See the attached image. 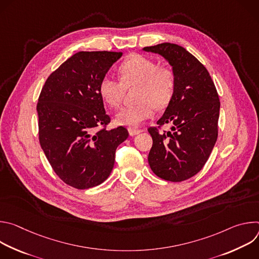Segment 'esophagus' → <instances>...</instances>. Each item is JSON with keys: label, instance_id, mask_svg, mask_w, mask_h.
Returning <instances> with one entry per match:
<instances>
[{"label": "esophagus", "instance_id": "obj_1", "mask_svg": "<svg viewBox=\"0 0 259 259\" xmlns=\"http://www.w3.org/2000/svg\"><path fill=\"white\" fill-rule=\"evenodd\" d=\"M128 131H129L130 135H137V134H139L140 132H142L141 129H136V128H129Z\"/></svg>", "mask_w": 259, "mask_h": 259}]
</instances>
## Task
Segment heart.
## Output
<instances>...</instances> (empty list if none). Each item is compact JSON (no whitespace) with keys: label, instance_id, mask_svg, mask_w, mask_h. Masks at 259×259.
I'll return each instance as SVG.
<instances>
[{"label":"heart","instance_id":"heart-1","mask_svg":"<svg viewBox=\"0 0 259 259\" xmlns=\"http://www.w3.org/2000/svg\"><path fill=\"white\" fill-rule=\"evenodd\" d=\"M118 75L120 81L109 76L102 77L98 93L106 104L117 107L121 104L126 89L136 86L135 98L138 102L123 107L116 116L119 124L130 128L153 117L155 106L166 107L175 92L174 71L140 54L128 56L119 65Z\"/></svg>","mask_w":259,"mask_h":259}]
</instances>
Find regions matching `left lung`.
Returning <instances> with one entry per match:
<instances>
[{"label": "left lung", "mask_w": 259, "mask_h": 259, "mask_svg": "<svg viewBox=\"0 0 259 259\" xmlns=\"http://www.w3.org/2000/svg\"><path fill=\"white\" fill-rule=\"evenodd\" d=\"M162 55L174 71L176 87L164 115L150 127L153 146L149 164L162 179L179 182L196 175L206 164L218 136L220 101L207 68L189 51L176 44L144 47ZM172 123L173 133L158 132Z\"/></svg>", "instance_id": "left-lung-1"}]
</instances>
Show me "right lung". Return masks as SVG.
<instances>
[{
  "label": "right lung",
  "instance_id": "obj_1",
  "mask_svg": "<svg viewBox=\"0 0 259 259\" xmlns=\"http://www.w3.org/2000/svg\"><path fill=\"white\" fill-rule=\"evenodd\" d=\"M121 56L109 51L73 54L51 73L40 93V144L69 187L86 190L102 183L114 168L117 147L129 135L124 126L106 129L110 118L98 93L99 81Z\"/></svg>",
  "mask_w": 259,
  "mask_h": 259
}]
</instances>
